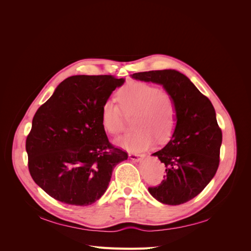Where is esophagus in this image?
I'll return each mask as SVG.
<instances>
[{
  "label": "esophagus",
  "mask_w": 251,
  "mask_h": 251,
  "mask_svg": "<svg viewBox=\"0 0 251 251\" xmlns=\"http://www.w3.org/2000/svg\"><path fill=\"white\" fill-rule=\"evenodd\" d=\"M129 157L132 161H135V162H139L143 159V155L141 154H136V153H133V152H129Z\"/></svg>",
  "instance_id": "1"
}]
</instances>
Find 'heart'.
<instances>
[{"label": "heart", "mask_w": 251, "mask_h": 251, "mask_svg": "<svg viewBox=\"0 0 251 251\" xmlns=\"http://www.w3.org/2000/svg\"><path fill=\"white\" fill-rule=\"evenodd\" d=\"M119 104L105 100L100 109L101 124L112 135L125 128L126 117L133 116L130 132L117 139V144L127 151H140L151 148L155 139L169 140L177 125V105L173 96L166 90L142 81H131L117 92Z\"/></svg>", "instance_id": "obj_1"}]
</instances>
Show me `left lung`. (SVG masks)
<instances>
[{
	"mask_svg": "<svg viewBox=\"0 0 251 251\" xmlns=\"http://www.w3.org/2000/svg\"><path fill=\"white\" fill-rule=\"evenodd\" d=\"M132 78L162 84L176 101L177 125L172 138L152 153L165 165L166 175L160 185L149 187V191L164 204L185 203L205 188L220 164L222 130L214 105L176 70L138 72Z\"/></svg>",
	"mask_w": 251,
	"mask_h": 251,
	"instance_id": "obj_1",
	"label": "left lung"
}]
</instances>
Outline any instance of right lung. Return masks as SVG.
I'll return each instance as SVG.
<instances>
[{"label": "right lung", "instance_id": "right-lung-1", "mask_svg": "<svg viewBox=\"0 0 251 251\" xmlns=\"http://www.w3.org/2000/svg\"><path fill=\"white\" fill-rule=\"evenodd\" d=\"M124 78L75 75L66 78L36 111L26 138L33 181L52 199L85 206L107 190L113 169L128 153L109 141L100 109Z\"/></svg>", "mask_w": 251, "mask_h": 251}]
</instances>
